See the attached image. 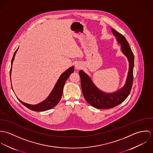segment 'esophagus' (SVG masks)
Instances as JSON below:
<instances>
[{"instance_id": "esophagus-1", "label": "esophagus", "mask_w": 153, "mask_h": 153, "mask_svg": "<svg viewBox=\"0 0 153 153\" xmlns=\"http://www.w3.org/2000/svg\"><path fill=\"white\" fill-rule=\"evenodd\" d=\"M75 68H76V69H81V66L80 65H79V64H76V65H75Z\"/></svg>"}]
</instances>
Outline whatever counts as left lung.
<instances>
[{
    "label": "left lung",
    "instance_id": "1",
    "mask_svg": "<svg viewBox=\"0 0 153 153\" xmlns=\"http://www.w3.org/2000/svg\"><path fill=\"white\" fill-rule=\"evenodd\" d=\"M111 30L121 45L123 53L127 57L129 62V70L127 81L124 87L112 94H106L100 91L94 84L91 78L82 71H79L82 91L85 100L92 107L98 109H109L122 103L129 95L133 82L134 54L125 37L114 29Z\"/></svg>",
    "mask_w": 153,
    "mask_h": 153
}]
</instances>
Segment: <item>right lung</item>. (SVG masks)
Returning a JSON list of instances; mask_svg holds the SVG:
<instances>
[{
  "mask_svg": "<svg viewBox=\"0 0 153 153\" xmlns=\"http://www.w3.org/2000/svg\"><path fill=\"white\" fill-rule=\"evenodd\" d=\"M18 49H16V51L15 52V53L13 54V58L12 59V62H11L12 65V62L15 58V54L18 51ZM11 69H12V66H11V68L10 70V75H11ZM74 67L72 66L70 68H69L68 69H67L65 72H64L59 77V79L58 80L56 85H55V87L53 88V90L52 91L51 93L50 94V95L48 97V98L45 100H44V101H42V102H41L38 104H36V105H30V104H28L22 102L19 99L18 100L26 107H27V108L31 109L32 111H44L45 110H48V109H51V108H53L60 101L62 95L63 88H64V86L65 85V83L66 80L68 79V78H69V75L72 72H74Z\"/></svg>",
  "mask_w": 153,
  "mask_h": 153,
  "instance_id": "right-lung-1",
  "label": "right lung"
}]
</instances>
